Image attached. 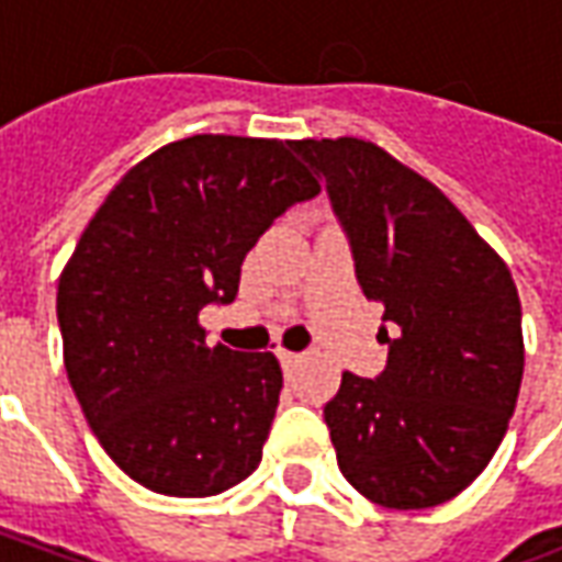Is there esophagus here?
I'll return each instance as SVG.
<instances>
[{
	"instance_id": "34e87169",
	"label": "esophagus",
	"mask_w": 562,
	"mask_h": 562,
	"mask_svg": "<svg viewBox=\"0 0 562 562\" xmlns=\"http://www.w3.org/2000/svg\"><path fill=\"white\" fill-rule=\"evenodd\" d=\"M277 358H280L282 370H292V367L297 364V361H301V355H297V352H285V349H280V352H277Z\"/></svg>"
}]
</instances>
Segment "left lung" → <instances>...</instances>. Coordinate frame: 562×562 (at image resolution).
I'll list each match as a JSON object with an SVG mask.
<instances>
[{
	"mask_svg": "<svg viewBox=\"0 0 562 562\" xmlns=\"http://www.w3.org/2000/svg\"><path fill=\"white\" fill-rule=\"evenodd\" d=\"M292 147L325 180L361 289L385 306V370L342 373L325 406L340 472L379 506H439L479 479L515 413L524 376L515 280L430 180L376 144Z\"/></svg>",
	"mask_w": 562,
	"mask_h": 562,
	"instance_id": "1",
	"label": "left lung"
}]
</instances>
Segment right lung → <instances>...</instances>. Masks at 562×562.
<instances>
[{"label":"right lung","instance_id":"right-lung-1","mask_svg":"<svg viewBox=\"0 0 562 562\" xmlns=\"http://www.w3.org/2000/svg\"><path fill=\"white\" fill-rule=\"evenodd\" d=\"M292 149L237 135L165 144L111 189L59 277L75 397L116 467L156 494H222L261 460L280 361L210 349L198 313L232 304L258 237L318 195Z\"/></svg>","mask_w":562,"mask_h":562}]
</instances>
